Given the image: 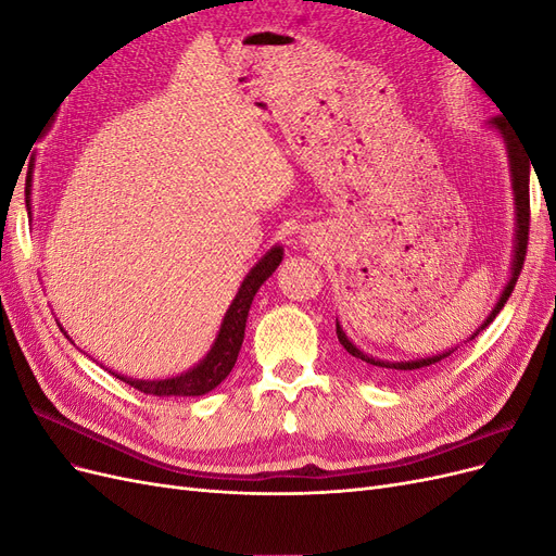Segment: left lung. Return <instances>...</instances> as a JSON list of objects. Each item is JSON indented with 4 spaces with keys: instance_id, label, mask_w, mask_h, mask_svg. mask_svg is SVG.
Returning <instances> with one entry per match:
<instances>
[{
    "instance_id": "1",
    "label": "left lung",
    "mask_w": 556,
    "mask_h": 556,
    "mask_svg": "<svg viewBox=\"0 0 556 556\" xmlns=\"http://www.w3.org/2000/svg\"><path fill=\"white\" fill-rule=\"evenodd\" d=\"M492 125L503 134V139H506L508 143V157H510V172H513V190H515V208H517V243H515V257H513V276H510V282L508 288L503 290L498 304L494 306V311L490 313V317H486V323L480 327H490V323H494V317L501 313V308L506 306L508 296L513 294L515 285H517V278L521 274V266H525V260H527V245H529V223H531V204H529V155L521 153L519 143L515 141V134L510 129V125L506 123V115H496L492 117ZM478 329V331H480ZM478 331L470 336V339H476ZM336 336H339V343L348 350L350 357H355L357 362H362L364 366H368V371L371 368H376V371L384 374V376H392V378H403V376H410L415 371H419V368L425 366H431V364H439L441 359L450 357L454 350L450 352H443V355H435V357H427V359H415V362H384V359H376V357H368L366 352H362L355 343H352L345 331L341 329V325L336 323Z\"/></svg>"
}]
</instances>
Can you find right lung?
Masks as SVG:
<instances>
[{"mask_svg":"<svg viewBox=\"0 0 556 556\" xmlns=\"http://www.w3.org/2000/svg\"><path fill=\"white\" fill-rule=\"evenodd\" d=\"M29 188H31V178H27V211H29ZM280 262H282V248L276 245L268 250L266 255L257 262V266L245 276L237 299L231 301V306L223 319L220 333H217L211 352L204 362L192 368V371L169 380H131L117 374L115 376L125 380L127 384H131L134 390H139L143 394H153V396H199L215 390V387L229 376L233 364H237L239 350L245 336V319H248L252 296L257 294L262 282L276 271Z\"/></svg>","mask_w":556,"mask_h":556,"instance_id":"1","label":"right lung"}]
</instances>
